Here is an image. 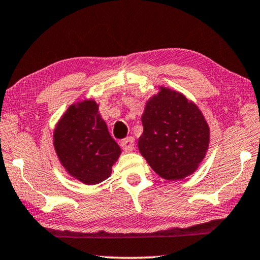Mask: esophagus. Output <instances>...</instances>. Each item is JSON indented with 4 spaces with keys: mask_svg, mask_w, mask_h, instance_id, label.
Listing matches in <instances>:
<instances>
[{
    "mask_svg": "<svg viewBox=\"0 0 260 260\" xmlns=\"http://www.w3.org/2000/svg\"><path fill=\"white\" fill-rule=\"evenodd\" d=\"M121 147L125 152H131L133 151L134 148V138L133 137H128L126 139H123V140H121Z\"/></svg>",
    "mask_w": 260,
    "mask_h": 260,
    "instance_id": "34e87169",
    "label": "esophagus"
}]
</instances>
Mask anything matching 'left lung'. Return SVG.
<instances>
[{
  "mask_svg": "<svg viewBox=\"0 0 260 260\" xmlns=\"http://www.w3.org/2000/svg\"><path fill=\"white\" fill-rule=\"evenodd\" d=\"M141 121L139 151L156 174L178 180L197 170L206 154L210 128L193 102L161 87L146 105Z\"/></svg>",
  "mask_w": 260,
  "mask_h": 260,
  "instance_id": "left-lung-1",
  "label": "left lung"
}]
</instances>
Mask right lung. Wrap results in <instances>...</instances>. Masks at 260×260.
Listing matches in <instances>:
<instances>
[{"label": "right lung", "instance_id": "obj_1", "mask_svg": "<svg viewBox=\"0 0 260 260\" xmlns=\"http://www.w3.org/2000/svg\"><path fill=\"white\" fill-rule=\"evenodd\" d=\"M54 147L68 173L87 185L106 180L121 153L93 100L67 109L54 131Z\"/></svg>", "mask_w": 260, "mask_h": 260}]
</instances>
